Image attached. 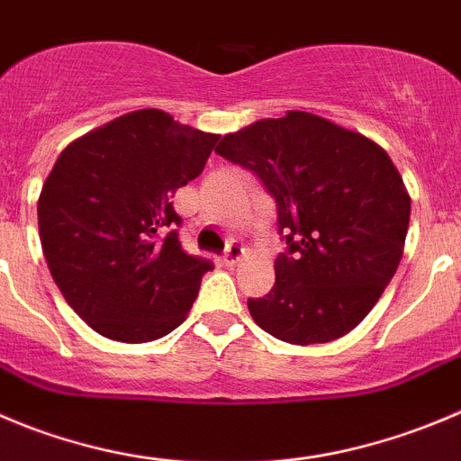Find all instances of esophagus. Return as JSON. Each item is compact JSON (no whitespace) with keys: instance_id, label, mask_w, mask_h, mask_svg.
<instances>
[{"instance_id":"34e87169","label":"esophagus","mask_w":461,"mask_h":461,"mask_svg":"<svg viewBox=\"0 0 461 461\" xmlns=\"http://www.w3.org/2000/svg\"><path fill=\"white\" fill-rule=\"evenodd\" d=\"M242 256H244V247L240 242H230L226 247V253H223V262H226L228 267H233V265H238L240 260H242Z\"/></svg>"}]
</instances>
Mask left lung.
I'll use <instances>...</instances> for the list:
<instances>
[{"label":"left lung","mask_w":461,"mask_h":461,"mask_svg":"<svg viewBox=\"0 0 461 461\" xmlns=\"http://www.w3.org/2000/svg\"><path fill=\"white\" fill-rule=\"evenodd\" d=\"M214 151L258 174L278 208L287 253L249 299L276 339L326 344L374 310L405 249L411 201L389 153L326 117L287 111L223 135Z\"/></svg>","instance_id":"obj_1"}]
</instances>
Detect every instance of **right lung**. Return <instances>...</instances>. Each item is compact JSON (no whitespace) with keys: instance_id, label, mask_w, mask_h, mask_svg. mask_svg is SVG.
<instances>
[{"instance_id":"right-lung-1","label":"right lung","mask_w":461,"mask_h":461,"mask_svg":"<svg viewBox=\"0 0 461 461\" xmlns=\"http://www.w3.org/2000/svg\"><path fill=\"white\" fill-rule=\"evenodd\" d=\"M217 140L144 108L60 151L38 199L42 253L95 332L144 344L187 319L212 262L183 251L172 196L203 172Z\"/></svg>"}]
</instances>
